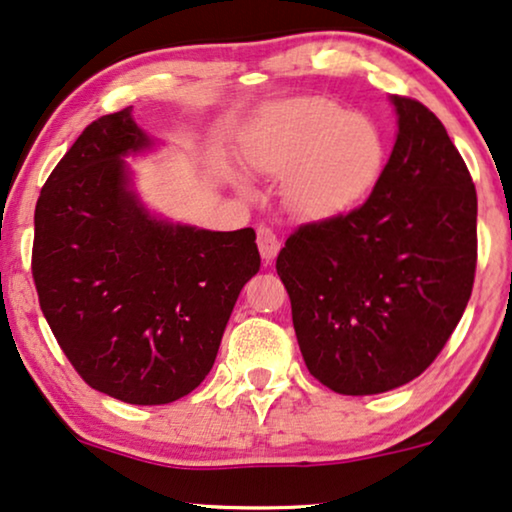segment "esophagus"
I'll return each mask as SVG.
<instances>
[{
    "label": "esophagus",
    "instance_id": "esophagus-1",
    "mask_svg": "<svg viewBox=\"0 0 512 512\" xmlns=\"http://www.w3.org/2000/svg\"><path fill=\"white\" fill-rule=\"evenodd\" d=\"M257 248H259V255H262L266 264H269L271 259L278 255L280 241H278V236L273 234L271 227H266V225L257 227Z\"/></svg>",
    "mask_w": 512,
    "mask_h": 512
}]
</instances>
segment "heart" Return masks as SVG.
I'll return each instance as SVG.
<instances>
[{"instance_id":"1","label":"heart","mask_w":512,"mask_h":512,"mask_svg":"<svg viewBox=\"0 0 512 512\" xmlns=\"http://www.w3.org/2000/svg\"><path fill=\"white\" fill-rule=\"evenodd\" d=\"M250 160L266 174L285 178L290 211L320 220L348 211L376 185L385 139L366 115L325 97H306L266 113Z\"/></svg>"}]
</instances>
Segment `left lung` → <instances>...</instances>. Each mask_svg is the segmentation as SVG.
Segmentation results:
<instances>
[{"label":"left lung","mask_w":512,"mask_h":512,"mask_svg":"<svg viewBox=\"0 0 512 512\" xmlns=\"http://www.w3.org/2000/svg\"><path fill=\"white\" fill-rule=\"evenodd\" d=\"M392 104L397 143L369 199L299 225L276 259L308 371L350 397L394 390L434 362L478 262V197L462 155L427 106Z\"/></svg>","instance_id":"1"}]
</instances>
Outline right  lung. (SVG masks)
I'll return each instance as SVG.
<instances>
[{
    "label": "right lung",
    "mask_w": 512,
    "mask_h": 512,
    "mask_svg": "<svg viewBox=\"0 0 512 512\" xmlns=\"http://www.w3.org/2000/svg\"><path fill=\"white\" fill-rule=\"evenodd\" d=\"M148 146L129 106L90 122L41 187L32 246L43 318L71 366L136 406L206 378L259 271L255 229L171 225L139 204L122 157Z\"/></svg>",
    "instance_id": "add662e5"
}]
</instances>
